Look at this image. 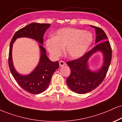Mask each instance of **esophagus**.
Returning a JSON list of instances; mask_svg holds the SVG:
<instances>
[{
    "label": "esophagus",
    "mask_w": 122,
    "mask_h": 122,
    "mask_svg": "<svg viewBox=\"0 0 122 122\" xmlns=\"http://www.w3.org/2000/svg\"><path fill=\"white\" fill-rule=\"evenodd\" d=\"M59 64H60V66H63L66 65V63L63 61H60L59 62Z\"/></svg>",
    "instance_id": "esophagus-1"
}]
</instances>
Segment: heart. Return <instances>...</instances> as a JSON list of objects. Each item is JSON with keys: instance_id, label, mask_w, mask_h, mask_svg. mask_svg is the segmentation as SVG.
I'll return each instance as SVG.
<instances>
[{"instance_id": "b5f03b06", "label": "heart", "mask_w": 122, "mask_h": 122, "mask_svg": "<svg viewBox=\"0 0 122 122\" xmlns=\"http://www.w3.org/2000/svg\"><path fill=\"white\" fill-rule=\"evenodd\" d=\"M93 40V35L90 32L66 28L58 29L53 37L46 40L45 45L53 58H58L62 55L65 47L66 56L75 59L84 55L92 44Z\"/></svg>"}]
</instances>
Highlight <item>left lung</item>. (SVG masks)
I'll return each mask as SVG.
<instances>
[{
	"label": "left lung",
	"instance_id": "left-lung-1",
	"mask_svg": "<svg viewBox=\"0 0 122 122\" xmlns=\"http://www.w3.org/2000/svg\"><path fill=\"white\" fill-rule=\"evenodd\" d=\"M96 30L95 43L97 44L80 58L66 63L71 69L70 75L67 77L66 83L69 87L78 94L89 93L103 82L106 76L112 57V49L107 37L101 28L91 25ZM100 50L104 55V62L98 72H93L88 69L87 61L93 53Z\"/></svg>",
	"mask_w": 122,
	"mask_h": 122
}]
</instances>
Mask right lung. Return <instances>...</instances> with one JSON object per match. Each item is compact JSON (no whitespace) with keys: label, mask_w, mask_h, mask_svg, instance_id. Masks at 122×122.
Segmentation results:
<instances>
[{"label":"right lung","mask_w":122,"mask_h":122,"mask_svg":"<svg viewBox=\"0 0 122 122\" xmlns=\"http://www.w3.org/2000/svg\"><path fill=\"white\" fill-rule=\"evenodd\" d=\"M50 24H40L33 23L21 28L15 33L10 45L8 65L13 77L20 86L27 92L37 94L41 93L49 86L52 75L59 67V62H52L46 55V50L41 45L39 46L41 57L39 64L30 74L21 76L17 73L13 66L12 60V48L16 39L19 37H29L36 40L41 44H43V36Z\"/></svg>","instance_id":"right-lung-1"}]
</instances>
